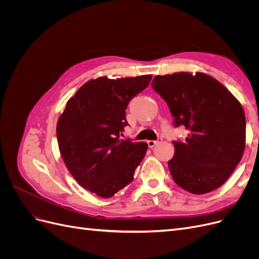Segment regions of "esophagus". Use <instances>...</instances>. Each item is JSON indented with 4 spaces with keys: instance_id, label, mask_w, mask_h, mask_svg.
Listing matches in <instances>:
<instances>
[{
    "instance_id": "1",
    "label": "esophagus",
    "mask_w": 259,
    "mask_h": 259,
    "mask_svg": "<svg viewBox=\"0 0 259 259\" xmlns=\"http://www.w3.org/2000/svg\"><path fill=\"white\" fill-rule=\"evenodd\" d=\"M160 142H162V138H158V139H156V140H148V146L149 147H150V148H153L156 144H158V143H160Z\"/></svg>"
}]
</instances>
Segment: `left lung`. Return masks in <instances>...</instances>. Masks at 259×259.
<instances>
[{"label": "left lung", "mask_w": 259, "mask_h": 259, "mask_svg": "<svg viewBox=\"0 0 259 259\" xmlns=\"http://www.w3.org/2000/svg\"><path fill=\"white\" fill-rule=\"evenodd\" d=\"M152 89L167 104L175 127L188 136L173 140L168 161L174 182L203 194L221 187L239 164L245 147V114L239 101L214 77L178 72L156 75Z\"/></svg>", "instance_id": "obj_1"}]
</instances>
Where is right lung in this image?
<instances>
[{
    "label": "right lung",
    "mask_w": 259,
    "mask_h": 259,
    "mask_svg": "<svg viewBox=\"0 0 259 259\" xmlns=\"http://www.w3.org/2000/svg\"><path fill=\"white\" fill-rule=\"evenodd\" d=\"M151 75L91 80L69 99L57 123L59 151L79 185L111 198L134 179L148 145L123 139L125 109Z\"/></svg>",
    "instance_id": "right-lung-1"
}]
</instances>
